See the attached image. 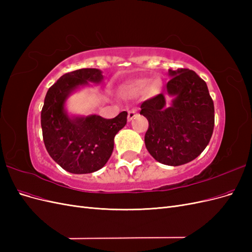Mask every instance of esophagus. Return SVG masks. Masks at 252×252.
<instances>
[{
	"mask_svg": "<svg viewBox=\"0 0 252 252\" xmlns=\"http://www.w3.org/2000/svg\"><path fill=\"white\" fill-rule=\"evenodd\" d=\"M135 116H136V111H135L134 109H132V110H130V111H128V121H129V122L132 121V120L135 118Z\"/></svg>",
	"mask_w": 252,
	"mask_h": 252,
	"instance_id": "1",
	"label": "esophagus"
}]
</instances>
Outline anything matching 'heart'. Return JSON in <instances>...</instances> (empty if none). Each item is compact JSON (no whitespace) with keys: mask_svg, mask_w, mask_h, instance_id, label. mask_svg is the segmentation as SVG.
I'll use <instances>...</instances> for the list:
<instances>
[{"mask_svg":"<svg viewBox=\"0 0 252 252\" xmlns=\"http://www.w3.org/2000/svg\"><path fill=\"white\" fill-rule=\"evenodd\" d=\"M161 88L162 83L158 79L151 81L147 79H139L121 86L120 94L125 96H136L144 93L145 95L154 96L159 93Z\"/></svg>","mask_w":252,"mask_h":252,"instance_id":"b5f03b06","label":"heart"}]
</instances>
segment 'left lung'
<instances>
[{"label": "left lung", "instance_id": "1", "mask_svg": "<svg viewBox=\"0 0 252 252\" xmlns=\"http://www.w3.org/2000/svg\"><path fill=\"white\" fill-rule=\"evenodd\" d=\"M166 106L163 94L144 101L141 114L148 120L145 145L158 162L180 166L191 162L207 146L215 127V106L206 85L193 70L169 69Z\"/></svg>", "mask_w": 252, "mask_h": 252}]
</instances>
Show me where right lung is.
Masks as SVG:
<instances>
[{"label": "right lung", "mask_w": 252, "mask_h": 252, "mask_svg": "<svg viewBox=\"0 0 252 252\" xmlns=\"http://www.w3.org/2000/svg\"><path fill=\"white\" fill-rule=\"evenodd\" d=\"M102 79V72L95 68L68 72L45 96L41 111L43 141L53 161L68 172L83 174L101 169L112 154L114 135L127 123L126 111L113 119L95 114L71 119L65 113V101L73 89Z\"/></svg>", "instance_id": "add662e5"}]
</instances>
